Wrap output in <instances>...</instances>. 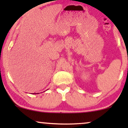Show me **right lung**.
<instances>
[{
    "label": "right lung",
    "instance_id": "add662e5",
    "mask_svg": "<svg viewBox=\"0 0 128 128\" xmlns=\"http://www.w3.org/2000/svg\"><path fill=\"white\" fill-rule=\"evenodd\" d=\"M33 94H34V93H33ZM35 94H38V93H35Z\"/></svg>",
    "mask_w": 128,
    "mask_h": 128
}]
</instances>
